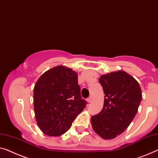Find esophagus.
<instances>
[{
  "label": "esophagus",
  "mask_w": 158,
  "mask_h": 158,
  "mask_svg": "<svg viewBox=\"0 0 158 158\" xmlns=\"http://www.w3.org/2000/svg\"><path fill=\"white\" fill-rule=\"evenodd\" d=\"M92 99H93V98H92V96H89V98H87V102H88L89 103H91V102H92Z\"/></svg>",
  "instance_id": "esophagus-1"
}]
</instances>
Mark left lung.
Segmentation results:
<instances>
[{
	"label": "left lung",
	"mask_w": 158,
	"mask_h": 158,
	"mask_svg": "<svg viewBox=\"0 0 158 158\" xmlns=\"http://www.w3.org/2000/svg\"><path fill=\"white\" fill-rule=\"evenodd\" d=\"M98 81L105 94L104 103L101 112L91 116V126L103 139H113L133 120L142 100V92L138 82L122 70L102 75Z\"/></svg>",
	"instance_id": "8db88e82"
}]
</instances>
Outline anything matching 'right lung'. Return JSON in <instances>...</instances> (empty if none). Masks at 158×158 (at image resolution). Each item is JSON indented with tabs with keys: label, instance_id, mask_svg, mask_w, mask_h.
Masks as SVG:
<instances>
[{
	"label": "right lung",
	"instance_id": "obj_1",
	"mask_svg": "<svg viewBox=\"0 0 158 158\" xmlns=\"http://www.w3.org/2000/svg\"><path fill=\"white\" fill-rule=\"evenodd\" d=\"M80 91L77 73L64 66L52 68L38 79L34 87V110L45 135L59 136L70 128L87 103Z\"/></svg>",
	"mask_w": 158,
	"mask_h": 158
}]
</instances>
